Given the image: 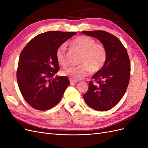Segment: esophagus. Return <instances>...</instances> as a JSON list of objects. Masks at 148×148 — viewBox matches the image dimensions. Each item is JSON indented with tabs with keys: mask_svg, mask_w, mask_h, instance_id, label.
Segmentation results:
<instances>
[{
	"mask_svg": "<svg viewBox=\"0 0 148 148\" xmlns=\"http://www.w3.org/2000/svg\"><path fill=\"white\" fill-rule=\"evenodd\" d=\"M70 84H75L76 83H77V81H74V80H72V79H70Z\"/></svg>",
	"mask_w": 148,
	"mask_h": 148,
	"instance_id": "34e87169",
	"label": "esophagus"
}]
</instances>
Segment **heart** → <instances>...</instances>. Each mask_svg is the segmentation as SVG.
Listing matches in <instances>:
<instances>
[{
  "label": "heart",
  "instance_id": "1",
  "mask_svg": "<svg viewBox=\"0 0 148 148\" xmlns=\"http://www.w3.org/2000/svg\"><path fill=\"white\" fill-rule=\"evenodd\" d=\"M71 46L82 52L80 60L82 65L70 66L62 73L74 81H78L86 77L92 71H97L104 65L107 59V50L104 44L96 43L95 40L87 36H79L70 42ZM56 57L60 65H67L66 46L62 44L58 47Z\"/></svg>",
  "mask_w": 148,
  "mask_h": 148
}]
</instances>
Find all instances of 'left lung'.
<instances>
[{"label":"left lung","mask_w":148,"mask_h":148,"mask_svg":"<svg viewBox=\"0 0 148 148\" xmlns=\"http://www.w3.org/2000/svg\"><path fill=\"white\" fill-rule=\"evenodd\" d=\"M82 33L99 40L107 50L106 63L92 76L96 83L89 82L88 90L83 95L84 100L95 110H110L122 99L129 83L130 62L127 49L117 37L106 31Z\"/></svg>","instance_id":"1"}]
</instances>
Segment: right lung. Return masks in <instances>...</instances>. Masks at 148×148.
I'll use <instances>...</instances> for the list:
<instances>
[{"label":"right lung","instance_id":"1","mask_svg":"<svg viewBox=\"0 0 148 148\" xmlns=\"http://www.w3.org/2000/svg\"><path fill=\"white\" fill-rule=\"evenodd\" d=\"M76 34L47 31L31 39L21 51L17 83L25 100L33 108L49 110L60 101L70 81L65 76L53 78L59 70L56 52Z\"/></svg>","mask_w":148,"mask_h":148}]
</instances>
